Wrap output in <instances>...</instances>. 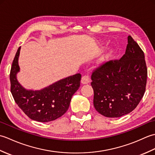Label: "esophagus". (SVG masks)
I'll return each mask as SVG.
<instances>
[{"label": "esophagus", "mask_w": 155, "mask_h": 155, "mask_svg": "<svg viewBox=\"0 0 155 155\" xmlns=\"http://www.w3.org/2000/svg\"><path fill=\"white\" fill-rule=\"evenodd\" d=\"M90 83V78L88 75H84L81 78V83L83 84H86Z\"/></svg>", "instance_id": "obj_1"}]
</instances>
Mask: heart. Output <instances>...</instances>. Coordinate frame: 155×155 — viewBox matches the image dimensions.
Returning <instances> with one entry per match:
<instances>
[{
  "instance_id": "heart-1",
  "label": "heart",
  "mask_w": 155,
  "mask_h": 155,
  "mask_svg": "<svg viewBox=\"0 0 155 155\" xmlns=\"http://www.w3.org/2000/svg\"><path fill=\"white\" fill-rule=\"evenodd\" d=\"M105 57V54L104 55H103L102 57L100 58V61H103L104 60V58Z\"/></svg>"
}]
</instances>
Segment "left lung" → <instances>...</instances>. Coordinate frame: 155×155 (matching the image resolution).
Returning a JSON list of instances; mask_svg holds the SVG:
<instances>
[{
    "label": "left lung",
    "mask_w": 155,
    "mask_h": 155,
    "mask_svg": "<svg viewBox=\"0 0 155 155\" xmlns=\"http://www.w3.org/2000/svg\"><path fill=\"white\" fill-rule=\"evenodd\" d=\"M147 78L144 52L128 36L125 54L120 59L105 62L92 74L95 109L110 118L132 112L143 97Z\"/></svg>",
    "instance_id": "1"
}]
</instances>
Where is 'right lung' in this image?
Returning a JSON list of instances; mask_svg holds the SVG:
<instances>
[{"mask_svg":"<svg viewBox=\"0 0 155 155\" xmlns=\"http://www.w3.org/2000/svg\"><path fill=\"white\" fill-rule=\"evenodd\" d=\"M21 47L12 62L10 73L11 91L16 103L27 116L38 122L54 120L67 111L72 95L80 87L81 74L70 76L38 91L27 90L18 83V57Z\"/></svg>","mask_w":155,"mask_h":155,"instance_id":"obj_1","label":"right lung"}]
</instances>
